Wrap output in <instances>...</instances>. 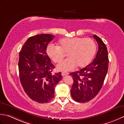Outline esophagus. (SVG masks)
Masks as SVG:
<instances>
[{"label":"esophagus","mask_w":124,"mask_h":124,"mask_svg":"<svg viewBox=\"0 0 124 124\" xmlns=\"http://www.w3.org/2000/svg\"><path fill=\"white\" fill-rule=\"evenodd\" d=\"M69 74V73L66 72H62V76H63V77L65 76V75H68Z\"/></svg>","instance_id":"obj_1"}]
</instances>
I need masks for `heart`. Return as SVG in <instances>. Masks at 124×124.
Returning a JSON list of instances; mask_svg holds the SVG:
<instances>
[{"mask_svg":"<svg viewBox=\"0 0 124 124\" xmlns=\"http://www.w3.org/2000/svg\"><path fill=\"white\" fill-rule=\"evenodd\" d=\"M59 45L49 44L47 46L46 54L55 63H59L67 53V59L57 66L60 71H69L78 66L83 68L89 64L96 51V44L90 38L66 37L59 40Z\"/></svg>","mask_w":124,"mask_h":124,"instance_id":"heart-1","label":"heart"}]
</instances>
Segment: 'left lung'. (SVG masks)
Masks as SVG:
<instances>
[{
  "mask_svg": "<svg viewBox=\"0 0 124 124\" xmlns=\"http://www.w3.org/2000/svg\"><path fill=\"white\" fill-rule=\"evenodd\" d=\"M93 37L98 45L95 58L80 70L70 73L74 81L70 94L73 100L78 102L85 103L94 98L102 88L108 72L107 47L97 35H94Z\"/></svg>",
  "mask_w": 124,
  "mask_h": 124,
  "instance_id": "left-lung-1",
  "label": "left lung"
}]
</instances>
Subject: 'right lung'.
Returning a JSON list of instances; mask_svg holds the SVG:
<instances>
[{
    "instance_id": "obj_1",
    "label": "right lung",
    "mask_w": 124,
    "mask_h": 124,
    "mask_svg": "<svg viewBox=\"0 0 124 124\" xmlns=\"http://www.w3.org/2000/svg\"><path fill=\"white\" fill-rule=\"evenodd\" d=\"M54 36L39 34L28 39L19 53L20 82L29 98L46 103L54 96V87L60 80L61 73H52L54 66L46 54L48 44Z\"/></svg>"
}]
</instances>
